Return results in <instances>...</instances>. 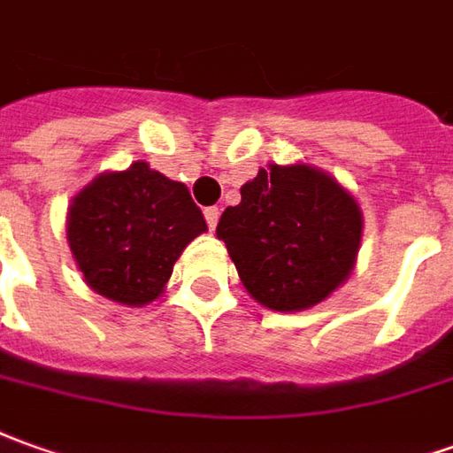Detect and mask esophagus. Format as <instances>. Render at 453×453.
I'll use <instances>...</instances> for the list:
<instances>
[{
	"mask_svg": "<svg viewBox=\"0 0 453 453\" xmlns=\"http://www.w3.org/2000/svg\"><path fill=\"white\" fill-rule=\"evenodd\" d=\"M204 219H207L209 229L214 232V229H217V221H219V209H217V207L204 209Z\"/></svg>",
	"mask_w": 453,
	"mask_h": 453,
	"instance_id": "1",
	"label": "esophagus"
}]
</instances>
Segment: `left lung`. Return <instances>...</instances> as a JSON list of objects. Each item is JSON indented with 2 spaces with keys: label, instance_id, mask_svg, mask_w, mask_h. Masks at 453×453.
<instances>
[{
  "label": "left lung",
  "instance_id": "obj_1",
  "mask_svg": "<svg viewBox=\"0 0 453 453\" xmlns=\"http://www.w3.org/2000/svg\"><path fill=\"white\" fill-rule=\"evenodd\" d=\"M217 236L257 303L298 313L350 279L363 209L320 167L271 162L242 187V202L224 209Z\"/></svg>",
  "mask_w": 453,
  "mask_h": 453
}]
</instances>
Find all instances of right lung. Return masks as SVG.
Returning <instances> with one entry per match:
<instances>
[{"label":"right lung","instance_id":"add662e5","mask_svg":"<svg viewBox=\"0 0 453 453\" xmlns=\"http://www.w3.org/2000/svg\"><path fill=\"white\" fill-rule=\"evenodd\" d=\"M204 232L187 185L142 160L96 174L65 214L68 249L86 286L130 308L160 298L174 261Z\"/></svg>","mask_w":453,"mask_h":453}]
</instances>
